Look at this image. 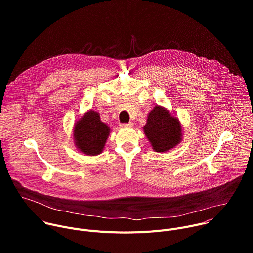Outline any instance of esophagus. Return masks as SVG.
I'll return each instance as SVG.
<instances>
[{"label":"esophagus","mask_w":253,"mask_h":253,"mask_svg":"<svg viewBox=\"0 0 253 253\" xmlns=\"http://www.w3.org/2000/svg\"><path fill=\"white\" fill-rule=\"evenodd\" d=\"M133 123L132 122H129V123H124V124H121L120 127L121 128H132L133 127Z\"/></svg>","instance_id":"34e87169"}]
</instances>
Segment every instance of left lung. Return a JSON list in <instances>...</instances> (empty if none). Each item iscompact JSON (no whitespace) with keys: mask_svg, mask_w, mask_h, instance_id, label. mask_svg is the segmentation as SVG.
Returning <instances> with one entry per match:
<instances>
[{"mask_svg":"<svg viewBox=\"0 0 253 253\" xmlns=\"http://www.w3.org/2000/svg\"><path fill=\"white\" fill-rule=\"evenodd\" d=\"M155 152L163 153L173 149L182 140V127L179 119L162 106H155L143 127Z\"/></svg>","mask_w":253,"mask_h":253,"instance_id":"obj_1","label":"left lung"}]
</instances>
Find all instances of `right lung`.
Returning a JSON list of instances; mask_svg holds the SVG:
<instances>
[{"label":"right lung","instance_id":"obj_1","mask_svg":"<svg viewBox=\"0 0 253 253\" xmlns=\"http://www.w3.org/2000/svg\"><path fill=\"white\" fill-rule=\"evenodd\" d=\"M110 134V127L94 110L87 111L74 125L73 138L77 149L83 154L96 156L103 152Z\"/></svg>","mask_w":253,"mask_h":253}]
</instances>
